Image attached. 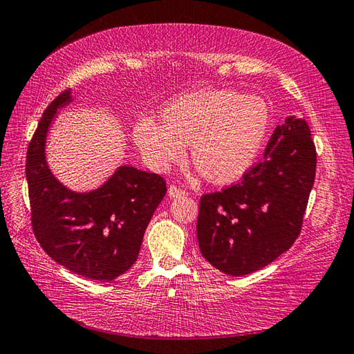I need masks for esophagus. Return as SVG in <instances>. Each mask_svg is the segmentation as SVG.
<instances>
[{
	"label": "esophagus",
	"mask_w": 354,
	"mask_h": 354,
	"mask_svg": "<svg viewBox=\"0 0 354 354\" xmlns=\"http://www.w3.org/2000/svg\"><path fill=\"white\" fill-rule=\"evenodd\" d=\"M184 190H181V189H178L176 185H170L169 187V190H167V196L169 198H178V196H184Z\"/></svg>",
	"instance_id": "34e87169"
}]
</instances>
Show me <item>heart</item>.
<instances>
[{
    "label": "heart",
    "instance_id": "1",
    "mask_svg": "<svg viewBox=\"0 0 354 354\" xmlns=\"http://www.w3.org/2000/svg\"><path fill=\"white\" fill-rule=\"evenodd\" d=\"M162 124L142 118L133 140L150 170L165 173L190 146L192 162L207 183L230 185L257 160L272 120L260 94L204 88L173 99L161 111Z\"/></svg>",
    "mask_w": 354,
    "mask_h": 354
}]
</instances>
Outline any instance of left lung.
Listing matches in <instances>:
<instances>
[{"mask_svg": "<svg viewBox=\"0 0 354 354\" xmlns=\"http://www.w3.org/2000/svg\"><path fill=\"white\" fill-rule=\"evenodd\" d=\"M317 150L304 118L275 127L263 161L240 184L201 198L199 250L221 272L240 277L280 257L295 242L315 183Z\"/></svg>", "mask_w": 354, "mask_h": 354, "instance_id": "obj_1", "label": "left lung"}]
</instances>
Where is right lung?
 Segmentation results:
<instances>
[{"instance_id":"1","label":"right lung","mask_w":354,"mask_h":354,"mask_svg":"<svg viewBox=\"0 0 354 354\" xmlns=\"http://www.w3.org/2000/svg\"><path fill=\"white\" fill-rule=\"evenodd\" d=\"M71 102V89L59 94L28 145L32 227L59 265L91 280L111 281L137 261L142 236L167 189L160 175L126 164L91 192H74L59 181L48 167L45 146L57 111Z\"/></svg>"}]
</instances>
